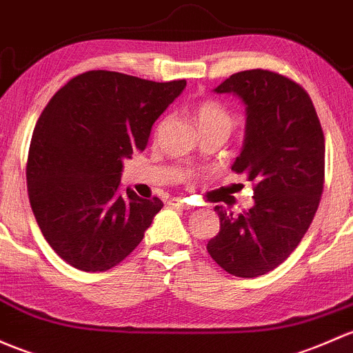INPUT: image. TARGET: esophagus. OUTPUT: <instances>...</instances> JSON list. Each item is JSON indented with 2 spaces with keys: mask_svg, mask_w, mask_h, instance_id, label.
I'll use <instances>...</instances> for the list:
<instances>
[{
  "mask_svg": "<svg viewBox=\"0 0 353 353\" xmlns=\"http://www.w3.org/2000/svg\"><path fill=\"white\" fill-rule=\"evenodd\" d=\"M169 205L174 206V208H179V210H191V205H188L186 201H183V199H179V198L170 199Z\"/></svg>",
  "mask_w": 353,
  "mask_h": 353,
  "instance_id": "34e87169",
  "label": "esophagus"
}]
</instances>
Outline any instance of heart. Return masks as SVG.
<instances>
[{
  "label": "heart",
  "instance_id": "obj_1",
  "mask_svg": "<svg viewBox=\"0 0 353 353\" xmlns=\"http://www.w3.org/2000/svg\"><path fill=\"white\" fill-rule=\"evenodd\" d=\"M196 120L201 128H225L230 132L233 127V117L223 105L216 101H205L196 110Z\"/></svg>",
  "mask_w": 353,
  "mask_h": 353
}]
</instances>
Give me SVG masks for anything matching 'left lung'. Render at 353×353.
<instances>
[{
    "instance_id": "obj_1",
    "label": "left lung",
    "mask_w": 353,
    "mask_h": 353,
    "mask_svg": "<svg viewBox=\"0 0 353 353\" xmlns=\"http://www.w3.org/2000/svg\"><path fill=\"white\" fill-rule=\"evenodd\" d=\"M214 92L239 96L245 105L243 145L232 169L255 183V205L239 216L214 208L220 232L206 248L233 276H264L298 247L320 205L323 130L307 92L277 72H236Z\"/></svg>"
}]
</instances>
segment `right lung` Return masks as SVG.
Segmentation results:
<instances>
[{
  "label": "right lung",
  "mask_w": 353,
  "mask_h": 353,
  "mask_svg": "<svg viewBox=\"0 0 353 353\" xmlns=\"http://www.w3.org/2000/svg\"><path fill=\"white\" fill-rule=\"evenodd\" d=\"M186 88L89 70L59 89L30 142L27 188L42 235L68 264L103 272L142 242L164 203L120 192L123 161L147 147L152 125Z\"/></svg>",
  "instance_id": "right-lung-1"
}]
</instances>
